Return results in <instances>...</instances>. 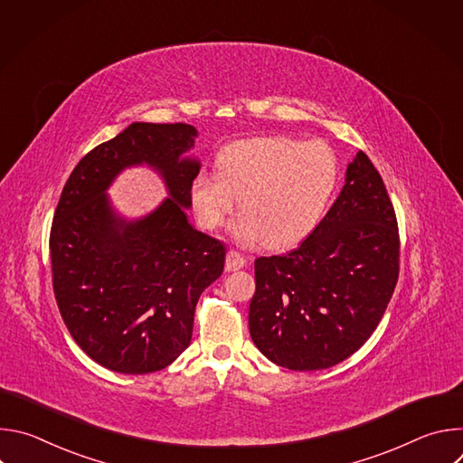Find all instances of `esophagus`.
<instances>
[{
  "label": "esophagus",
  "mask_w": 463,
  "mask_h": 463,
  "mask_svg": "<svg viewBox=\"0 0 463 463\" xmlns=\"http://www.w3.org/2000/svg\"><path fill=\"white\" fill-rule=\"evenodd\" d=\"M245 266V258L238 250H229L225 256V271H238Z\"/></svg>",
  "instance_id": "obj_1"
}]
</instances>
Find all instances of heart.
I'll return each mask as SVG.
<instances>
[{
  "label": "heart",
  "instance_id": "1",
  "mask_svg": "<svg viewBox=\"0 0 463 463\" xmlns=\"http://www.w3.org/2000/svg\"><path fill=\"white\" fill-rule=\"evenodd\" d=\"M341 161L324 141L260 137L227 145L218 172L200 170L190 183L197 222L214 231L232 214L238 241L286 247L309 234L337 190Z\"/></svg>",
  "mask_w": 463,
  "mask_h": 463
}]
</instances>
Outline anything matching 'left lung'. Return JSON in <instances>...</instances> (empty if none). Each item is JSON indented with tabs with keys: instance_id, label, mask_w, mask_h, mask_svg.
<instances>
[{
	"instance_id": "left-lung-1",
	"label": "left lung",
	"mask_w": 463,
	"mask_h": 463,
	"mask_svg": "<svg viewBox=\"0 0 463 463\" xmlns=\"http://www.w3.org/2000/svg\"><path fill=\"white\" fill-rule=\"evenodd\" d=\"M400 277V231L364 152L322 222L293 250L254 260L249 332L279 366H335L373 334Z\"/></svg>"
}]
</instances>
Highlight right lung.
I'll return each instance as SVG.
<instances>
[{
	"instance_id": "obj_1",
	"label": "right lung",
	"mask_w": 463,
	"mask_h": 463,
	"mask_svg": "<svg viewBox=\"0 0 463 463\" xmlns=\"http://www.w3.org/2000/svg\"><path fill=\"white\" fill-rule=\"evenodd\" d=\"M190 124L134 122L88 152L65 183L49 252L52 291L75 343L118 373H152L190 345L202 293L223 273L225 245L184 214L200 161L181 159ZM157 169L171 197L137 222L118 219L103 194L126 165Z\"/></svg>"
}]
</instances>
